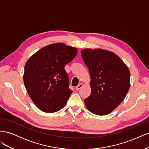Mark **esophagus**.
Returning a JSON list of instances; mask_svg holds the SVG:
<instances>
[{"instance_id": "34e87169", "label": "esophagus", "mask_w": 149, "mask_h": 149, "mask_svg": "<svg viewBox=\"0 0 149 149\" xmlns=\"http://www.w3.org/2000/svg\"><path fill=\"white\" fill-rule=\"evenodd\" d=\"M84 86V84L83 83H80L79 84H78L77 86L76 87V89L77 90V91H78V90H79L83 86Z\"/></svg>"}]
</instances>
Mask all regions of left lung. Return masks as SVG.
Segmentation results:
<instances>
[{
	"label": "left lung",
	"mask_w": 149,
	"mask_h": 149,
	"mask_svg": "<svg viewBox=\"0 0 149 149\" xmlns=\"http://www.w3.org/2000/svg\"><path fill=\"white\" fill-rule=\"evenodd\" d=\"M81 56L88 68L91 95L85 99L92 113L110 114L123 101L130 88V71L114 53L101 48L82 49Z\"/></svg>",
	"instance_id": "left-lung-1"
}]
</instances>
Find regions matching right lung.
Returning a JSON list of instances; mask_svg holds the SVG:
<instances>
[{"instance_id": "obj_1", "label": "right lung", "mask_w": 149, "mask_h": 149, "mask_svg": "<svg viewBox=\"0 0 149 149\" xmlns=\"http://www.w3.org/2000/svg\"><path fill=\"white\" fill-rule=\"evenodd\" d=\"M77 53L75 47L56 43L40 49L26 62L24 84L39 109L52 113L65 107L73 91L64 68Z\"/></svg>"}]
</instances>
